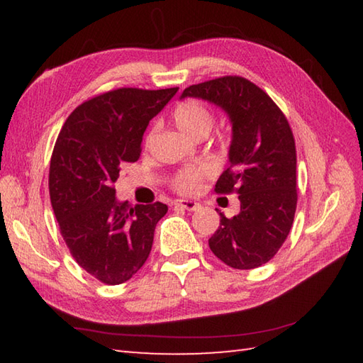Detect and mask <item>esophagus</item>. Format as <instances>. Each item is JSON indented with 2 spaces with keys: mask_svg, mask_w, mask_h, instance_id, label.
Instances as JSON below:
<instances>
[{
  "mask_svg": "<svg viewBox=\"0 0 363 363\" xmlns=\"http://www.w3.org/2000/svg\"><path fill=\"white\" fill-rule=\"evenodd\" d=\"M174 207H181L184 211L194 212V211H198L201 206L195 201H189V199H179V201H174Z\"/></svg>",
  "mask_w": 363,
  "mask_h": 363,
  "instance_id": "34e87169",
  "label": "esophagus"
}]
</instances>
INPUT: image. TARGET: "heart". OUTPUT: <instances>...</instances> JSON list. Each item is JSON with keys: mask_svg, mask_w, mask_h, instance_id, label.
<instances>
[{"mask_svg": "<svg viewBox=\"0 0 363 363\" xmlns=\"http://www.w3.org/2000/svg\"><path fill=\"white\" fill-rule=\"evenodd\" d=\"M173 120L176 126L190 138L207 135L213 126V113L204 103L198 99H187L176 107L173 112ZM154 130L146 137V142L151 140ZM212 176L211 167H196L187 168L177 173L173 179V187L179 194H195L201 187L206 177Z\"/></svg>", "mask_w": 363, "mask_h": 363, "instance_id": "heart-1", "label": "heart"}]
</instances>
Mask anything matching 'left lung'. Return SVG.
I'll use <instances>...</instances> for the list:
<instances>
[{
    "mask_svg": "<svg viewBox=\"0 0 363 363\" xmlns=\"http://www.w3.org/2000/svg\"><path fill=\"white\" fill-rule=\"evenodd\" d=\"M201 98L221 107L233 125L229 167L215 184L221 195L237 194L240 212L220 213L209 238L212 252L235 269L267 264L287 238L296 211V148L285 115L256 84L223 76L195 84L181 98Z\"/></svg>",
    "mask_w": 363,
    "mask_h": 363,
    "instance_id": "8db88e82",
    "label": "left lung"
}]
</instances>
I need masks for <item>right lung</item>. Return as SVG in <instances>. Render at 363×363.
Here are the masks:
<instances>
[{
	"instance_id": "1",
	"label": "right lung",
	"mask_w": 363,
	"mask_h": 363,
	"mask_svg": "<svg viewBox=\"0 0 363 363\" xmlns=\"http://www.w3.org/2000/svg\"><path fill=\"white\" fill-rule=\"evenodd\" d=\"M177 91L123 87L84 101L64 123L50 164V198L73 259L107 285L129 281L148 259L167 204L117 201L113 184L140 157L151 118Z\"/></svg>"
}]
</instances>
